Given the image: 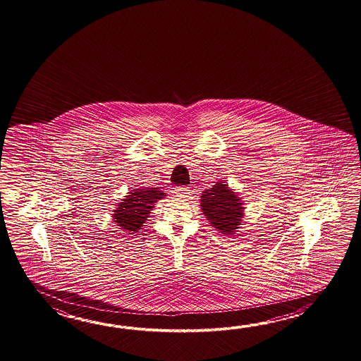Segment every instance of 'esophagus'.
<instances>
[{"mask_svg":"<svg viewBox=\"0 0 361 361\" xmlns=\"http://www.w3.org/2000/svg\"><path fill=\"white\" fill-rule=\"evenodd\" d=\"M190 188L188 187H177L174 190V193L177 195L178 197H188L190 196Z\"/></svg>","mask_w":361,"mask_h":361,"instance_id":"esophagus-1","label":"esophagus"}]
</instances>
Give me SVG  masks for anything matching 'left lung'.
I'll list each match as a JSON object with an SVG mask.
<instances>
[{
    "label": "left lung",
    "instance_id": "obj_1",
    "mask_svg": "<svg viewBox=\"0 0 361 361\" xmlns=\"http://www.w3.org/2000/svg\"><path fill=\"white\" fill-rule=\"evenodd\" d=\"M200 207L207 221L223 235H236L245 215L244 201L226 182L216 183L200 196Z\"/></svg>",
    "mask_w": 361,
    "mask_h": 361
}]
</instances>
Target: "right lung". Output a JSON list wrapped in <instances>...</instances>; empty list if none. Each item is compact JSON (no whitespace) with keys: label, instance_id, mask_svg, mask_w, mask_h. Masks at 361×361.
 I'll list each match as a JSON object with an SVG mask.
<instances>
[{"label":"right lung","instance_id":"right-lung-1","mask_svg":"<svg viewBox=\"0 0 361 361\" xmlns=\"http://www.w3.org/2000/svg\"><path fill=\"white\" fill-rule=\"evenodd\" d=\"M165 196L157 187L133 188L114 209V222L120 230L128 232L126 235L139 232L156 202Z\"/></svg>","mask_w":361,"mask_h":361}]
</instances>
